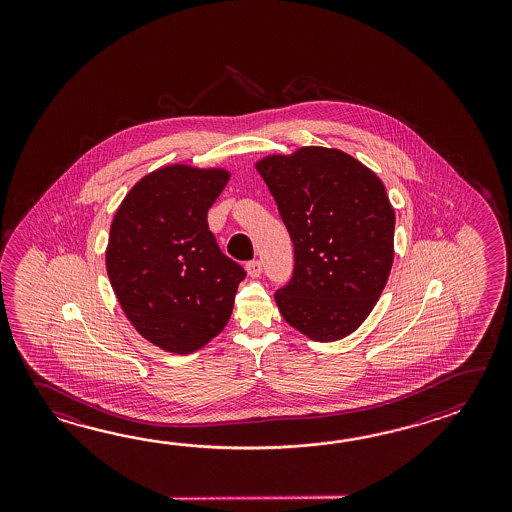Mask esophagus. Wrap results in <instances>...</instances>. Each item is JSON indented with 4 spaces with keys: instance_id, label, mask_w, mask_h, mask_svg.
Here are the masks:
<instances>
[{
    "instance_id": "esophagus-1",
    "label": "esophagus",
    "mask_w": 512,
    "mask_h": 512,
    "mask_svg": "<svg viewBox=\"0 0 512 512\" xmlns=\"http://www.w3.org/2000/svg\"><path fill=\"white\" fill-rule=\"evenodd\" d=\"M247 272H249V276H251V278H260L261 261L260 260L249 261V263H247Z\"/></svg>"
}]
</instances>
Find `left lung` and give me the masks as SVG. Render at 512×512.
Listing matches in <instances>:
<instances>
[{
	"instance_id": "left-lung-1",
	"label": "left lung",
	"mask_w": 512,
	"mask_h": 512,
	"mask_svg": "<svg viewBox=\"0 0 512 512\" xmlns=\"http://www.w3.org/2000/svg\"><path fill=\"white\" fill-rule=\"evenodd\" d=\"M293 240L291 282L274 300L315 342L359 329L393 263L395 212L377 174L337 148L304 146L256 161Z\"/></svg>"
}]
</instances>
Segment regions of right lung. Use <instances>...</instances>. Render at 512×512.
<instances>
[{
  "mask_svg": "<svg viewBox=\"0 0 512 512\" xmlns=\"http://www.w3.org/2000/svg\"><path fill=\"white\" fill-rule=\"evenodd\" d=\"M225 168L170 164L141 177L109 229L106 271L131 326L153 346L190 355L227 326L241 265L219 251L208 208Z\"/></svg>",
  "mask_w": 512,
  "mask_h": 512,
  "instance_id": "add662e5",
  "label": "right lung"
}]
</instances>
